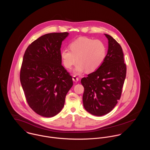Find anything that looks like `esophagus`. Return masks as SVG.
<instances>
[{
    "label": "esophagus",
    "mask_w": 150,
    "mask_h": 150,
    "mask_svg": "<svg viewBox=\"0 0 150 150\" xmlns=\"http://www.w3.org/2000/svg\"><path fill=\"white\" fill-rule=\"evenodd\" d=\"M79 78L78 77H77L76 76H73V80L74 81V82H77V81H79Z\"/></svg>",
    "instance_id": "esophagus-1"
}]
</instances>
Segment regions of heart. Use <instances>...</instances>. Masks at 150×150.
Masks as SVG:
<instances>
[{
	"mask_svg": "<svg viewBox=\"0 0 150 150\" xmlns=\"http://www.w3.org/2000/svg\"><path fill=\"white\" fill-rule=\"evenodd\" d=\"M69 48L63 49L61 57L64 66L70 69L76 61L74 72L82 73L86 69L88 72L97 70L103 63L107 53L105 44L100 40L86 37L77 38L69 43Z\"/></svg>",
	"mask_w": 150,
	"mask_h": 150,
	"instance_id": "1",
	"label": "heart"
}]
</instances>
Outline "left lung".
Masks as SVG:
<instances>
[{
	"instance_id": "left-lung-1",
	"label": "left lung",
	"mask_w": 150,
	"mask_h": 150,
	"mask_svg": "<svg viewBox=\"0 0 150 150\" xmlns=\"http://www.w3.org/2000/svg\"><path fill=\"white\" fill-rule=\"evenodd\" d=\"M108 48L102 64L95 71L83 77V105L86 110L96 116L110 112L120 100L127 74L124 53L120 44L105 34Z\"/></svg>"
}]
</instances>
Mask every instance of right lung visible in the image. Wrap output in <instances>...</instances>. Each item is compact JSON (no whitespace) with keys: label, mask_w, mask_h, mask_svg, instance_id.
<instances>
[{"label":"right lung","mask_w":150,"mask_h":150,"mask_svg":"<svg viewBox=\"0 0 150 150\" xmlns=\"http://www.w3.org/2000/svg\"><path fill=\"white\" fill-rule=\"evenodd\" d=\"M69 33L42 36L26 48L20 81L26 100L36 113L44 117L58 114L64 106L72 77L62 65L61 47Z\"/></svg>","instance_id":"obj_1"}]
</instances>
